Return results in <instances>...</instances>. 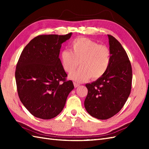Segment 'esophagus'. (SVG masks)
<instances>
[{
    "instance_id": "obj_1",
    "label": "esophagus",
    "mask_w": 149,
    "mask_h": 149,
    "mask_svg": "<svg viewBox=\"0 0 149 149\" xmlns=\"http://www.w3.org/2000/svg\"><path fill=\"white\" fill-rule=\"evenodd\" d=\"M74 87L75 88H77L79 86V84L76 83H74Z\"/></svg>"
}]
</instances>
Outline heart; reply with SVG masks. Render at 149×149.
I'll use <instances>...</instances> for the list:
<instances>
[{"mask_svg": "<svg viewBox=\"0 0 149 149\" xmlns=\"http://www.w3.org/2000/svg\"><path fill=\"white\" fill-rule=\"evenodd\" d=\"M71 51L63 50L60 54V61L63 70L68 74L74 72L79 65L81 67L70 78L77 83H83L91 77L97 79L105 74L109 68L111 53L106 46L99 45L86 38L73 40Z\"/></svg>", "mask_w": 149, "mask_h": 149, "instance_id": "b5f03b06", "label": "heart"}]
</instances>
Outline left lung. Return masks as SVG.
Instances as JSON below:
<instances>
[{
	"label": "left lung",
	"mask_w": 149,
	"mask_h": 149,
	"mask_svg": "<svg viewBox=\"0 0 149 149\" xmlns=\"http://www.w3.org/2000/svg\"><path fill=\"white\" fill-rule=\"evenodd\" d=\"M107 36L111 53L109 68L97 81L86 84L85 109L100 120L108 119L121 110L130 95L132 84V68L127 53L115 37Z\"/></svg>",
	"instance_id": "left-lung-1"
}]
</instances>
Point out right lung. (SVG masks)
<instances>
[{
  "mask_svg": "<svg viewBox=\"0 0 149 149\" xmlns=\"http://www.w3.org/2000/svg\"><path fill=\"white\" fill-rule=\"evenodd\" d=\"M72 33L34 38L25 47L17 65L15 79L20 100L33 116L51 119L62 111L74 86L59 58L63 42Z\"/></svg>",
  "mask_w": 149,
  "mask_h": 149,
  "instance_id": "add662e5",
  "label": "right lung"
}]
</instances>
